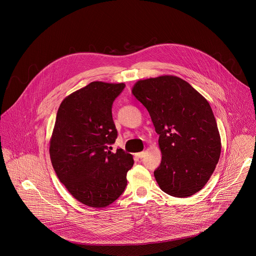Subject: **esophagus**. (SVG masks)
I'll list each match as a JSON object with an SVG mask.
<instances>
[{
	"label": "esophagus",
	"instance_id": "esophagus-1",
	"mask_svg": "<svg viewBox=\"0 0 256 256\" xmlns=\"http://www.w3.org/2000/svg\"><path fill=\"white\" fill-rule=\"evenodd\" d=\"M145 154H146V152H137V154H136V156H138V158H143V156H145Z\"/></svg>",
	"mask_w": 256,
	"mask_h": 256
}]
</instances>
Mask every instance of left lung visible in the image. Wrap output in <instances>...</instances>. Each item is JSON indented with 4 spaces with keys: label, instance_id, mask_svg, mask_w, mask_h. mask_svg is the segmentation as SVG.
<instances>
[{
    "label": "left lung",
    "instance_id": "1",
    "mask_svg": "<svg viewBox=\"0 0 256 256\" xmlns=\"http://www.w3.org/2000/svg\"><path fill=\"white\" fill-rule=\"evenodd\" d=\"M132 94L148 111L160 135L162 162L154 172L160 188L180 198L200 191L213 174L222 148L208 100L172 74L140 80Z\"/></svg>",
    "mask_w": 256,
    "mask_h": 256
}]
</instances>
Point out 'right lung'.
I'll use <instances>...</instances> for the list:
<instances>
[{
    "mask_svg": "<svg viewBox=\"0 0 256 256\" xmlns=\"http://www.w3.org/2000/svg\"><path fill=\"white\" fill-rule=\"evenodd\" d=\"M124 88L123 82H92L66 96L57 112L49 142L51 162L69 193L88 207L112 204L123 193L134 164L122 148L108 150L117 138L111 108Z\"/></svg>",
    "mask_w": 256,
    "mask_h": 256,
    "instance_id": "1",
    "label": "right lung"
}]
</instances>
